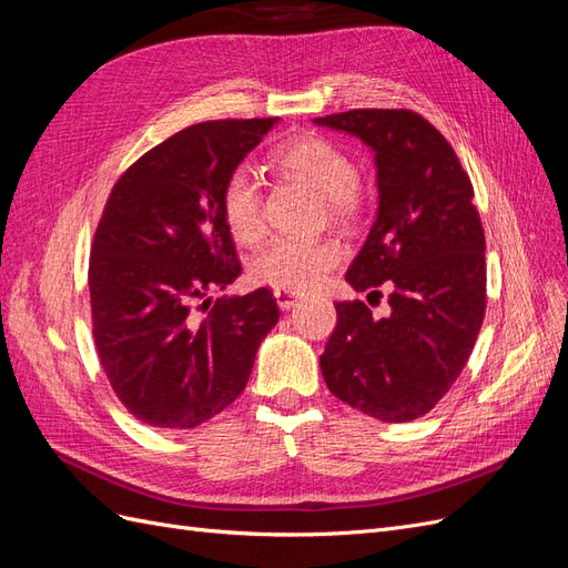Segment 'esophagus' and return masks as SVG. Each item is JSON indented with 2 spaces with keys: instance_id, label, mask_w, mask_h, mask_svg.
<instances>
[{
  "instance_id": "34e87169",
  "label": "esophagus",
  "mask_w": 568,
  "mask_h": 568,
  "mask_svg": "<svg viewBox=\"0 0 568 568\" xmlns=\"http://www.w3.org/2000/svg\"><path fill=\"white\" fill-rule=\"evenodd\" d=\"M274 298H277V305L282 307V311H291V307H294V303H296V298H298V294H296V291L277 288V291H274Z\"/></svg>"
}]
</instances>
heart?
Masks as SVG:
<instances>
[{"instance_id":"b5f03b06","label":"heart","mask_w":568,"mask_h":568,"mask_svg":"<svg viewBox=\"0 0 568 568\" xmlns=\"http://www.w3.org/2000/svg\"><path fill=\"white\" fill-rule=\"evenodd\" d=\"M272 163L322 194L334 220L355 217L357 165L332 140L296 136L272 153ZM220 215L236 244L251 246L265 234L261 182L248 168H234L222 182ZM341 261L343 248L334 239H274L253 257L251 280L270 288L303 291L317 286Z\"/></svg>"}]
</instances>
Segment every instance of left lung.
<instances>
[{
  "label": "left lung",
  "mask_w": 568,
  "mask_h": 568,
  "mask_svg": "<svg viewBox=\"0 0 568 568\" xmlns=\"http://www.w3.org/2000/svg\"><path fill=\"white\" fill-rule=\"evenodd\" d=\"M374 151L379 211L346 272L355 291L336 303V329L320 355L329 390L382 422H412L450 390L486 315V236L474 186L450 142L409 109H353L315 118Z\"/></svg>",
  "instance_id": "left-lung-1"
}]
</instances>
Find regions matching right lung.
I'll use <instances>...</instances> for the list:
<instances>
[{
	"mask_svg": "<svg viewBox=\"0 0 568 568\" xmlns=\"http://www.w3.org/2000/svg\"><path fill=\"white\" fill-rule=\"evenodd\" d=\"M274 120L180 130L111 189L90 255L92 334L118 400L149 426L194 428L232 405L280 320L270 288L205 298L242 272L222 182Z\"/></svg>",
	"mask_w": 568,
	"mask_h": 568,
	"instance_id": "add662e5",
	"label": "right lung"
}]
</instances>
